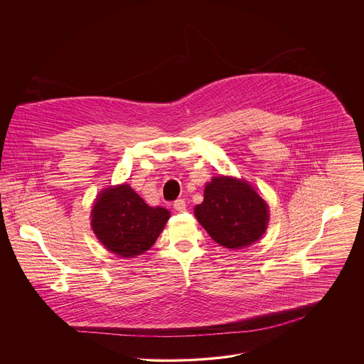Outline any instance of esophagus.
Wrapping results in <instances>:
<instances>
[{
	"label": "esophagus",
	"mask_w": 364,
	"mask_h": 364,
	"mask_svg": "<svg viewBox=\"0 0 364 364\" xmlns=\"http://www.w3.org/2000/svg\"><path fill=\"white\" fill-rule=\"evenodd\" d=\"M173 208L177 211H186L187 210V208H186V200L184 199H176L173 202Z\"/></svg>",
	"instance_id": "esophagus-1"
}]
</instances>
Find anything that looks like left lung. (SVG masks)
I'll list each match as a JSON object with an SVG mask.
<instances>
[{"mask_svg":"<svg viewBox=\"0 0 364 364\" xmlns=\"http://www.w3.org/2000/svg\"><path fill=\"white\" fill-rule=\"evenodd\" d=\"M267 205L245 181L214 177L205 188V199L195 217L215 242L230 250L259 240L266 230Z\"/></svg>","mask_w":364,"mask_h":364,"instance_id":"1","label":"left lung"}]
</instances>
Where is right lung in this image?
Wrapping results in <instances>:
<instances>
[{
	"label": "right lung",
	"instance_id": "add662e5",
	"mask_svg": "<svg viewBox=\"0 0 364 364\" xmlns=\"http://www.w3.org/2000/svg\"><path fill=\"white\" fill-rule=\"evenodd\" d=\"M92 230L105 247L122 258L147 251L169 218L164 208H150L129 186L105 190L91 214Z\"/></svg>",
	"mask_w": 364,
	"mask_h": 364
}]
</instances>
